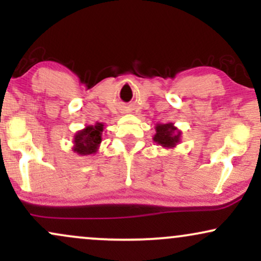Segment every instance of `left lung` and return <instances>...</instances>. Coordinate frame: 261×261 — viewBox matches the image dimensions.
Returning a JSON list of instances; mask_svg holds the SVG:
<instances>
[{
  "mask_svg": "<svg viewBox=\"0 0 261 261\" xmlns=\"http://www.w3.org/2000/svg\"><path fill=\"white\" fill-rule=\"evenodd\" d=\"M154 128L155 134L153 141L163 148H174L180 142L181 131L174 126L173 122H168V124L158 122V124H155Z\"/></svg>",
  "mask_w": 261,
  "mask_h": 261,
  "instance_id": "8db88e82",
  "label": "left lung"
}]
</instances>
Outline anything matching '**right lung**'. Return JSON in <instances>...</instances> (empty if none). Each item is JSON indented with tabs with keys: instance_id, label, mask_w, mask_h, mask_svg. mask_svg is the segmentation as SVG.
<instances>
[{
	"instance_id": "right-lung-1",
	"label": "right lung",
	"mask_w": 261,
	"mask_h": 261,
	"mask_svg": "<svg viewBox=\"0 0 261 261\" xmlns=\"http://www.w3.org/2000/svg\"><path fill=\"white\" fill-rule=\"evenodd\" d=\"M104 124L97 122L77 131L73 136L72 151L80 155L95 154L99 149Z\"/></svg>"
}]
</instances>
